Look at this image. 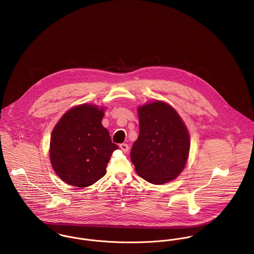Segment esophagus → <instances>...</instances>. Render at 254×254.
Listing matches in <instances>:
<instances>
[{
	"label": "esophagus",
	"mask_w": 254,
	"mask_h": 254,
	"mask_svg": "<svg viewBox=\"0 0 254 254\" xmlns=\"http://www.w3.org/2000/svg\"><path fill=\"white\" fill-rule=\"evenodd\" d=\"M120 148H121V150H122V151H124V152H127V151H128V149H129L128 145H127V144H126V143H122V144H120Z\"/></svg>",
	"instance_id": "1"
}]
</instances>
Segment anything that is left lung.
<instances>
[{"instance_id": "8db88e82", "label": "left lung", "mask_w": 254, "mask_h": 254, "mask_svg": "<svg viewBox=\"0 0 254 254\" xmlns=\"http://www.w3.org/2000/svg\"><path fill=\"white\" fill-rule=\"evenodd\" d=\"M139 135L132 145L130 160L137 174L161 185L176 178L185 168L190 137L177 112L156 101L138 108Z\"/></svg>"}]
</instances>
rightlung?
<instances>
[{
    "mask_svg": "<svg viewBox=\"0 0 254 254\" xmlns=\"http://www.w3.org/2000/svg\"><path fill=\"white\" fill-rule=\"evenodd\" d=\"M103 110L80 105L64 114L55 127L50 157L57 175L67 184L87 187L102 178L118 148L102 126Z\"/></svg>",
    "mask_w": 254,
    "mask_h": 254,
    "instance_id": "obj_1",
    "label": "right lung"
}]
</instances>
